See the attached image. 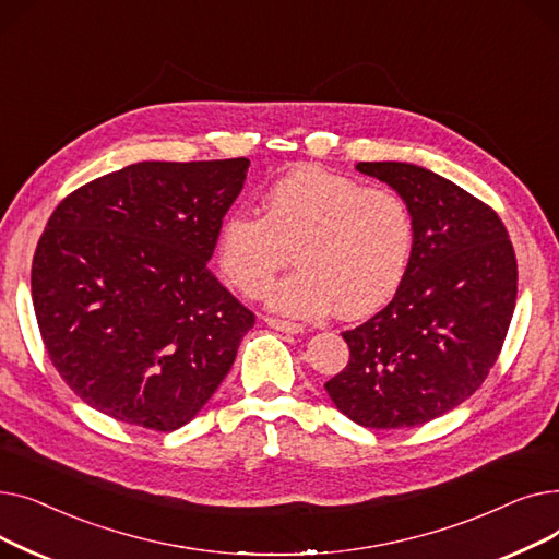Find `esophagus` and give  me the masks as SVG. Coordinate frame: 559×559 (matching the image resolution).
I'll return each mask as SVG.
<instances>
[{
  "instance_id": "esophagus-1",
  "label": "esophagus",
  "mask_w": 559,
  "mask_h": 559,
  "mask_svg": "<svg viewBox=\"0 0 559 559\" xmlns=\"http://www.w3.org/2000/svg\"><path fill=\"white\" fill-rule=\"evenodd\" d=\"M264 324H267L270 329L274 331H281V333H304V326L297 324V321H287V319H276V317H264Z\"/></svg>"
}]
</instances>
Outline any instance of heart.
Returning <instances> with one entry per match:
<instances>
[{
    "label": "heart",
    "mask_w": 559,
    "mask_h": 559,
    "mask_svg": "<svg viewBox=\"0 0 559 559\" xmlns=\"http://www.w3.org/2000/svg\"><path fill=\"white\" fill-rule=\"evenodd\" d=\"M413 249L415 222L399 192L319 165L278 176L262 194V215L233 209L217 228L224 276L253 299L295 253L301 270L272 289L270 304L306 319L380 308L403 283Z\"/></svg>",
    "instance_id": "obj_1"
}]
</instances>
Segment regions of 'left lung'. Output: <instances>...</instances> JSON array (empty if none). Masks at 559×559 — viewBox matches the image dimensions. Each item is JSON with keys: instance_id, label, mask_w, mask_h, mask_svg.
<instances>
[{"instance_id": "left-lung-1", "label": "left lung", "mask_w": 559, "mask_h": 559, "mask_svg": "<svg viewBox=\"0 0 559 559\" xmlns=\"http://www.w3.org/2000/svg\"><path fill=\"white\" fill-rule=\"evenodd\" d=\"M356 169L405 199L415 249L394 299L342 333L350 358L324 388L365 428H413L485 383L516 304V255L493 209L444 176L392 160Z\"/></svg>"}]
</instances>
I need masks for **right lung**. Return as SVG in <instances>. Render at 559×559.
<instances>
[{
  "label": "right lung",
  "mask_w": 559,
  "mask_h": 559,
  "mask_svg": "<svg viewBox=\"0 0 559 559\" xmlns=\"http://www.w3.org/2000/svg\"><path fill=\"white\" fill-rule=\"evenodd\" d=\"M249 160H144L81 186L32 264L47 356L99 413L169 432L215 394L255 314L213 276Z\"/></svg>",
  "instance_id": "1"
}]
</instances>
